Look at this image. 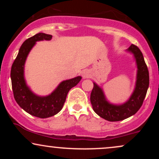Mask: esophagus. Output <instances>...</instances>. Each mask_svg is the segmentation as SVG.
<instances>
[{
	"mask_svg": "<svg viewBox=\"0 0 159 159\" xmlns=\"http://www.w3.org/2000/svg\"><path fill=\"white\" fill-rule=\"evenodd\" d=\"M81 75L83 78H88L90 76V73L88 70L85 69V70H83V72H81Z\"/></svg>",
	"mask_w": 159,
	"mask_h": 159,
	"instance_id": "esophagus-1",
	"label": "esophagus"
}]
</instances>
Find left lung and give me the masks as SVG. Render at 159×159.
Returning <instances> with one entry per match:
<instances>
[{"label": "left lung", "mask_w": 159, "mask_h": 159, "mask_svg": "<svg viewBox=\"0 0 159 159\" xmlns=\"http://www.w3.org/2000/svg\"><path fill=\"white\" fill-rule=\"evenodd\" d=\"M126 51L133 54L138 69L134 91L125 102L120 105L111 103L107 99L102 88L93 82V88L90 94L93 109L96 114L107 121H120L135 114L141 107L148 90L149 71L143 54L134 45H131Z\"/></svg>", "instance_id": "left-lung-1"}]
</instances>
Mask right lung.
<instances>
[{"label":"right lung","instance_id":"obj_1","mask_svg":"<svg viewBox=\"0 0 159 159\" xmlns=\"http://www.w3.org/2000/svg\"><path fill=\"white\" fill-rule=\"evenodd\" d=\"M52 39V35L39 33L25 40L11 68L12 88L16 102L27 113L39 118H48L59 113L63 108L69 91L81 79V76H77L63 81L52 93L45 96L35 94L27 86L25 78V64L29 53L36 42L49 41Z\"/></svg>","mask_w":159,"mask_h":159}]
</instances>
